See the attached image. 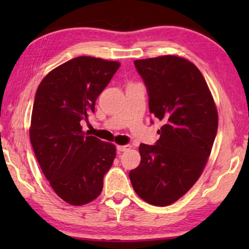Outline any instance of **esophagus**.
<instances>
[{
	"label": "esophagus",
	"mask_w": 249,
	"mask_h": 249,
	"mask_svg": "<svg viewBox=\"0 0 249 249\" xmlns=\"http://www.w3.org/2000/svg\"><path fill=\"white\" fill-rule=\"evenodd\" d=\"M129 147H130L129 145H120L116 147V149H117V151H125V150L129 149Z\"/></svg>",
	"instance_id": "esophagus-1"
}]
</instances>
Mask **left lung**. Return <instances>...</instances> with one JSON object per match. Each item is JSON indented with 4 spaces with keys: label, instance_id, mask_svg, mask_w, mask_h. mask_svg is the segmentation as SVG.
<instances>
[{
    "label": "left lung",
    "instance_id": "1",
    "mask_svg": "<svg viewBox=\"0 0 249 249\" xmlns=\"http://www.w3.org/2000/svg\"><path fill=\"white\" fill-rule=\"evenodd\" d=\"M134 65L147 88L149 111L162 126L155 145L141 144V163L129 179L141 199L166 206L200 178L216 136L217 109L201 71L187 59L168 54Z\"/></svg>",
    "mask_w": 249,
    "mask_h": 249
}]
</instances>
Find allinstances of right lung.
Returning a JSON list of instances; mask_svg holds the SVG:
<instances>
[{
	"label": "right lung",
	"mask_w": 249,
	"mask_h": 249,
	"mask_svg": "<svg viewBox=\"0 0 249 249\" xmlns=\"http://www.w3.org/2000/svg\"><path fill=\"white\" fill-rule=\"evenodd\" d=\"M117 61L77 57L50 71L33 105L29 137L36 159L59 197L71 205L93 201L116 156L115 146L83 132L95 101L120 68Z\"/></svg>",
	"instance_id": "obj_1"
}]
</instances>
